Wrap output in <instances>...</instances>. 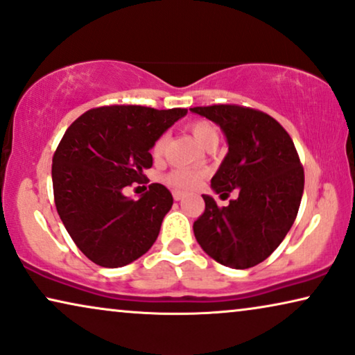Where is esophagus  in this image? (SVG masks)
<instances>
[{
	"label": "esophagus",
	"mask_w": 355,
	"mask_h": 355,
	"mask_svg": "<svg viewBox=\"0 0 355 355\" xmlns=\"http://www.w3.org/2000/svg\"><path fill=\"white\" fill-rule=\"evenodd\" d=\"M173 198H174V200H176V202H179V200H182V198H184V193L182 192H173Z\"/></svg>",
	"instance_id": "1"
}]
</instances>
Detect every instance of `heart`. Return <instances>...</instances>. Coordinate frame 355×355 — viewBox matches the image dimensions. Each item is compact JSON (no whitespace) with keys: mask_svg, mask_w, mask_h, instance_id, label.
<instances>
[{"mask_svg":"<svg viewBox=\"0 0 355 355\" xmlns=\"http://www.w3.org/2000/svg\"><path fill=\"white\" fill-rule=\"evenodd\" d=\"M189 132L192 134V137L196 142L200 145V147H207L211 140L218 139V130L215 125L208 121L198 119V121H192L187 125ZM164 147H166V135H159V137L155 140L153 147H152V155L155 158H162L164 153ZM203 173L202 171H196V169H187V168H179V169H173L171 173L166 176V182L169 186L178 189V191H191L197 186L198 182L202 181Z\"/></svg>","mask_w":355,"mask_h":355,"instance_id":"b5f03b06","label":"heart"}]
</instances>
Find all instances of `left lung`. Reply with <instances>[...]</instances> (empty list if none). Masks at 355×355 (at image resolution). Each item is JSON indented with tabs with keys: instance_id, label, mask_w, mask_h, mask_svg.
Instances as JSON below:
<instances>
[{
	"instance_id": "1",
	"label": "left lung",
	"mask_w": 355,
	"mask_h": 355,
	"mask_svg": "<svg viewBox=\"0 0 355 355\" xmlns=\"http://www.w3.org/2000/svg\"><path fill=\"white\" fill-rule=\"evenodd\" d=\"M191 111L220 125L227 142L211 189L221 197L239 192L223 208L211 196H202L205 211L193 223V234L218 263L252 268L273 254L297 216L304 193L299 155L283 125L261 111L237 105Z\"/></svg>"
}]
</instances>
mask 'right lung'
<instances>
[{
  "label": "right lung",
  "instance_id": "obj_1",
  "mask_svg": "<svg viewBox=\"0 0 355 355\" xmlns=\"http://www.w3.org/2000/svg\"><path fill=\"white\" fill-rule=\"evenodd\" d=\"M187 110L101 106L77 118L53 157L58 215L82 254L105 268L132 263L157 241L173 196L152 184L139 200L123 189L145 181L155 140Z\"/></svg>",
  "mask_w": 355,
  "mask_h": 355
}]
</instances>
